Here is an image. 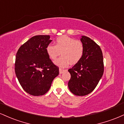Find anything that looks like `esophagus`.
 Returning <instances> with one entry per match:
<instances>
[{"instance_id":"esophagus-1","label":"esophagus","mask_w":124,"mask_h":124,"mask_svg":"<svg viewBox=\"0 0 124 124\" xmlns=\"http://www.w3.org/2000/svg\"><path fill=\"white\" fill-rule=\"evenodd\" d=\"M65 70V69H62V68H59V73H61V74Z\"/></svg>"}]
</instances>
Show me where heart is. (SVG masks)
Here are the masks:
<instances>
[{
	"instance_id": "obj_1",
	"label": "heart",
	"mask_w": 124,
	"mask_h": 124,
	"mask_svg": "<svg viewBox=\"0 0 124 124\" xmlns=\"http://www.w3.org/2000/svg\"><path fill=\"white\" fill-rule=\"evenodd\" d=\"M85 47L83 42L76 40L67 35H62L56 38L55 45L49 44L46 51L48 56L55 60L59 55L62 56L55 62L58 66L66 67L69 64H76L81 60L84 54Z\"/></svg>"
}]
</instances>
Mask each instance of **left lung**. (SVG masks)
Instances as JSON below:
<instances>
[{
    "instance_id": "obj_1",
    "label": "left lung",
    "mask_w": 124,
    "mask_h": 124,
    "mask_svg": "<svg viewBox=\"0 0 124 124\" xmlns=\"http://www.w3.org/2000/svg\"><path fill=\"white\" fill-rule=\"evenodd\" d=\"M85 47L81 60L68 71L70 79L68 82L70 91L76 96L89 94L96 87L104 73L103 56L98 44L86 36H82Z\"/></svg>"
}]
</instances>
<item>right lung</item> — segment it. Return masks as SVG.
<instances>
[{"mask_svg":"<svg viewBox=\"0 0 124 124\" xmlns=\"http://www.w3.org/2000/svg\"><path fill=\"white\" fill-rule=\"evenodd\" d=\"M51 41L49 35L34 36L23 44L16 54V75L24 90L32 96L47 93L59 75V68L46 53V46Z\"/></svg>","mask_w":124,"mask_h":124,"instance_id":"1","label":"right lung"}]
</instances>
